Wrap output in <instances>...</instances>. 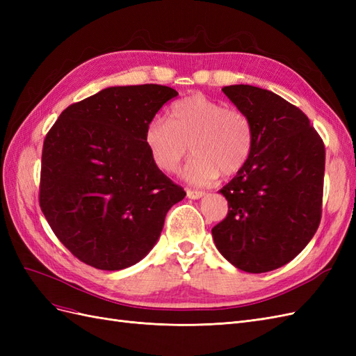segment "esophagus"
I'll return each instance as SVG.
<instances>
[{"label":"esophagus","mask_w":356,"mask_h":356,"mask_svg":"<svg viewBox=\"0 0 356 356\" xmlns=\"http://www.w3.org/2000/svg\"><path fill=\"white\" fill-rule=\"evenodd\" d=\"M204 196V191H197V190H187V197L188 199H200Z\"/></svg>","instance_id":"1"}]
</instances>
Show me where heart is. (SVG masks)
I'll return each instance as SVG.
<instances>
[{"instance_id":"1","label":"heart","mask_w":356,"mask_h":356,"mask_svg":"<svg viewBox=\"0 0 356 356\" xmlns=\"http://www.w3.org/2000/svg\"><path fill=\"white\" fill-rule=\"evenodd\" d=\"M144 144L165 174H177L191 148L195 159L184 178L190 184L209 186L221 174L232 177L243 169L254 148V131L242 110L196 93L172 105L168 120L149 122Z\"/></svg>"}]
</instances>
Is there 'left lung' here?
Instances as JSON below:
<instances>
[{
  "instance_id": "8db88e82",
  "label": "left lung",
  "mask_w": 356,
  "mask_h": 356,
  "mask_svg": "<svg viewBox=\"0 0 356 356\" xmlns=\"http://www.w3.org/2000/svg\"><path fill=\"white\" fill-rule=\"evenodd\" d=\"M222 92L250 117L254 148L220 190L229 213L212 238L234 267L270 272L303 251L319 227L325 147L307 115L279 95L250 84Z\"/></svg>"
}]
</instances>
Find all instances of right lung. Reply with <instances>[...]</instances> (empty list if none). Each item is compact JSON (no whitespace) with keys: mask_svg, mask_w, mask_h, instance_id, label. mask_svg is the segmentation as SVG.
<instances>
[{"mask_svg":"<svg viewBox=\"0 0 356 356\" xmlns=\"http://www.w3.org/2000/svg\"><path fill=\"white\" fill-rule=\"evenodd\" d=\"M177 95L160 84L106 88L71 104L46 135L40 208L80 261L99 270L141 261L184 199L144 144L148 123Z\"/></svg>","mask_w":356,"mask_h":356,"instance_id":"add662e5","label":"right lung"}]
</instances>
